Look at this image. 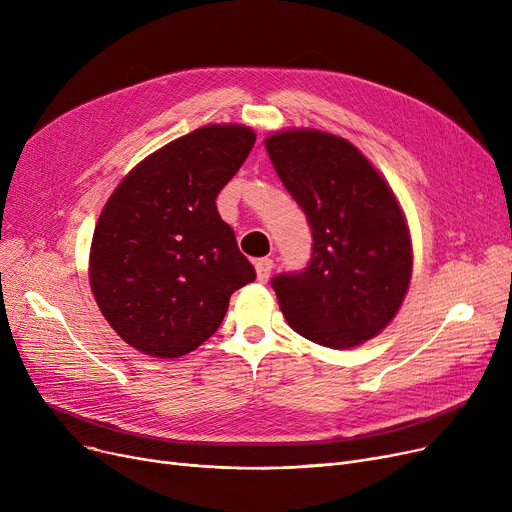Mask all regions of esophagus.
I'll list each match as a JSON object with an SVG mask.
<instances>
[{"label":"esophagus","mask_w":512,"mask_h":512,"mask_svg":"<svg viewBox=\"0 0 512 512\" xmlns=\"http://www.w3.org/2000/svg\"><path fill=\"white\" fill-rule=\"evenodd\" d=\"M272 270H274V261H272V259L263 257V259H257V261H255V272H257V280H259V282H267V280H270Z\"/></svg>","instance_id":"obj_1"}]
</instances>
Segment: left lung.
Returning <instances> with one entry per match:
<instances>
[{
  "instance_id": "left-lung-1",
  "label": "left lung",
  "mask_w": 512,
  "mask_h": 512,
  "mask_svg": "<svg viewBox=\"0 0 512 512\" xmlns=\"http://www.w3.org/2000/svg\"><path fill=\"white\" fill-rule=\"evenodd\" d=\"M265 149L313 236L305 270L272 280L288 326L328 348L378 336L405 301L413 272L392 188L353 143L330 132L282 130Z\"/></svg>"
}]
</instances>
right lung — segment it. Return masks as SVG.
<instances>
[{
  "instance_id": "right-lung-1",
  "label": "right lung",
  "mask_w": 512,
  "mask_h": 512,
  "mask_svg": "<svg viewBox=\"0 0 512 512\" xmlns=\"http://www.w3.org/2000/svg\"><path fill=\"white\" fill-rule=\"evenodd\" d=\"M253 145L249 126L197 128L145 157L107 199L89 280L107 324L137 351H195L220 328L232 292L255 280L215 207Z\"/></svg>"
}]
</instances>
